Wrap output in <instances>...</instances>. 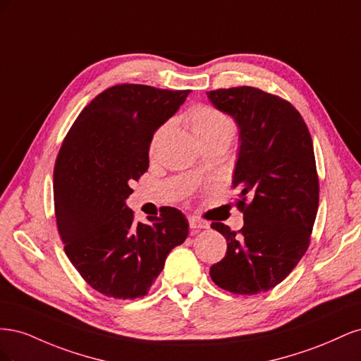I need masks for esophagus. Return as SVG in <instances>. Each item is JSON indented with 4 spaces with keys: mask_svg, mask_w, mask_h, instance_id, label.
I'll return each instance as SVG.
<instances>
[{
    "mask_svg": "<svg viewBox=\"0 0 361 361\" xmlns=\"http://www.w3.org/2000/svg\"><path fill=\"white\" fill-rule=\"evenodd\" d=\"M188 223H190V227L191 228H207L209 227V223H206V221H203V220H199V218H195V216H190L188 218Z\"/></svg>",
    "mask_w": 361,
    "mask_h": 361,
    "instance_id": "34e87169",
    "label": "esophagus"
}]
</instances>
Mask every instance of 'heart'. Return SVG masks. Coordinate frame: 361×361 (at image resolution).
<instances>
[{"instance_id":"b5f03b06","label":"heart","mask_w":361,"mask_h":361,"mask_svg":"<svg viewBox=\"0 0 361 361\" xmlns=\"http://www.w3.org/2000/svg\"><path fill=\"white\" fill-rule=\"evenodd\" d=\"M188 123L192 134L202 141L212 140L218 137L232 138L235 134V123L232 118L224 113L218 111L212 106H195L188 113ZM167 125L161 126L150 140V150H154L159 138L166 133Z\"/></svg>"}]
</instances>
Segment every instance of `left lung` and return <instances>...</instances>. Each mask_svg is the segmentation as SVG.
Segmentation results:
<instances>
[{
  "mask_svg": "<svg viewBox=\"0 0 361 361\" xmlns=\"http://www.w3.org/2000/svg\"><path fill=\"white\" fill-rule=\"evenodd\" d=\"M207 99L239 129L233 187L244 214L239 232L211 227L227 241L211 267L216 286L238 295L267 292L285 280L310 244L319 204L312 137L301 114L285 99L255 87L207 92Z\"/></svg>",
  "mask_w": 361,
  "mask_h": 361,
  "instance_id": "left-lung-1",
  "label": "left lung"
}]
</instances>
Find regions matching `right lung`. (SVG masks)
<instances>
[{"mask_svg":"<svg viewBox=\"0 0 361 361\" xmlns=\"http://www.w3.org/2000/svg\"><path fill=\"white\" fill-rule=\"evenodd\" d=\"M190 90L114 85L76 117L54 169V207L64 251L89 285L106 297H145L170 251L188 236L174 207L134 223L130 182L149 169L154 134Z\"/></svg>","mask_w":361,"mask_h":361,"instance_id":"obj_1","label":"right lung"}]
</instances>
